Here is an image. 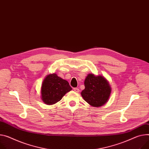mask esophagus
I'll return each mask as SVG.
<instances>
[{"label": "esophagus", "mask_w": 149, "mask_h": 149, "mask_svg": "<svg viewBox=\"0 0 149 149\" xmlns=\"http://www.w3.org/2000/svg\"><path fill=\"white\" fill-rule=\"evenodd\" d=\"M73 90H74V92H76V93H79V91H80V90H79L78 88H74L73 89Z\"/></svg>", "instance_id": "obj_1"}]
</instances>
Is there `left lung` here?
<instances>
[{"mask_svg":"<svg viewBox=\"0 0 149 149\" xmlns=\"http://www.w3.org/2000/svg\"><path fill=\"white\" fill-rule=\"evenodd\" d=\"M84 84L85 89L81 94L90 106L98 107L108 102L111 88L109 81L103 76L89 73L85 79Z\"/></svg>","mask_w":149,"mask_h":149,"instance_id":"8db88e82","label":"left lung"}]
</instances>
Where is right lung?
<instances>
[{
    "label": "right lung",
    "instance_id": "right-lung-1",
    "mask_svg": "<svg viewBox=\"0 0 149 149\" xmlns=\"http://www.w3.org/2000/svg\"><path fill=\"white\" fill-rule=\"evenodd\" d=\"M72 89L69 84L56 73L46 76L42 84L41 99L45 104L53 105L60 101L62 98Z\"/></svg>",
    "mask_w": 149,
    "mask_h": 149
}]
</instances>
